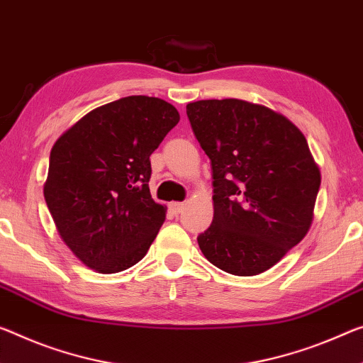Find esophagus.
<instances>
[{
    "label": "esophagus",
    "instance_id": "esophagus-1",
    "mask_svg": "<svg viewBox=\"0 0 363 363\" xmlns=\"http://www.w3.org/2000/svg\"><path fill=\"white\" fill-rule=\"evenodd\" d=\"M169 210L172 211V215H179V213H182V210H184V203H181V202H171L169 203Z\"/></svg>",
    "mask_w": 363,
    "mask_h": 363
}]
</instances>
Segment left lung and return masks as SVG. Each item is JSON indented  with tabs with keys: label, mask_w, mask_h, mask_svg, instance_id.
I'll return each mask as SVG.
<instances>
[{
	"label": "left lung",
	"mask_w": 363,
	"mask_h": 363,
	"mask_svg": "<svg viewBox=\"0 0 363 363\" xmlns=\"http://www.w3.org/2000/svg\"><path fill=\"white\" fill-rule=\"evenodd\" d=\"M187 118L213 172L200 250L226 273L267 272L312 226L321 174L307 139L283 114L238 99L189 103Z\"/></svg>",
	"instance_id": "obj_1"
}]
</instances>
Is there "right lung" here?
Here are the masks:
<instances>
[{"instance_id": "obj_1", "label": "right lung", "mask_w": 363, "mask_h": 363, "mask_svg": "<svg viewBox=\"0 0 363 363\" xmlns=\"http://www.w3.org/2000/svg\"><path fill=\"white\" fill-rule=\"evenodd\" d=\"M177 123L168 101L124 96L85 114L51 148L45 202L89 268L124 272L150 249L166 218L148 187L150 155Z\"/></svg>"}]
</instances>
